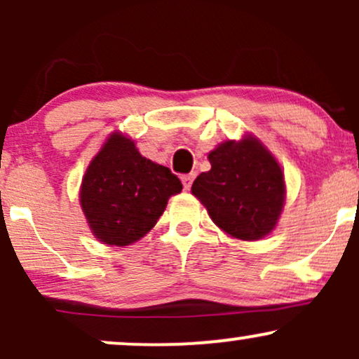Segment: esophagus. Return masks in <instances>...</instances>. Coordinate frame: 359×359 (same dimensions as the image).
I'll list each match as a JSON object with an SVG mask.
<instances>
[{
	"instance_id": "1",
	"label": "esophagus",
	"mask_w": 359,
	"mask_h": 359,
	"mask_svg": "<svg viewBox=\"0 0 359 359\" xmlns=\"http://www.w3.org/2000/svg\"><path fill=\"white\" fill-rule=\"evenodd\" d=\"M180 179H182V184H184L185 191H189V189H191V185H192V180L196 179V174H194V172H191V174H185V175L180 177Z\"/></svg>"
}]
</instances>
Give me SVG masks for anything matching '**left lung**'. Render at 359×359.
Listing matches in <instances>:
<instances>
[{
  "label": "left lung",
  "mask_w": 359,
  "mask_h": 359,
  "mask_svg": "<svg viewBox=\"0 0 359 359\" xmlns=\"http://www.w3.org/2000/svg\"><path fill=\"white\" fill-rule=\"evenodd\" d=\"M211 170L192 184V194L211 219L238 240L255 241L277 224L285 199L282 168L258 140L226 142L209 154Z\"/></svg>",
  "instance_id": "left-lung-1"
}]
</instances>
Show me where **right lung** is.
I'll return each mask as SVG.
<instances>
[{
  "label": "right lung",
  "mask_w": 359,
  "mask_h": 359,
  "mask_svg": "<svg viewBox=\"0 0 359 359\" xmlns=\"http://www.w3.org/2000/svg\"><path fill=\"white\" fill-rule=\"evenodd\" d=\"M182 191L170 168L140 155L131 140L113 133L82 179L81 205L90 231L106 245L126 246L145 236Z\"/></svg>",
  "instance_id": "obj_1"
}]
</instances>
